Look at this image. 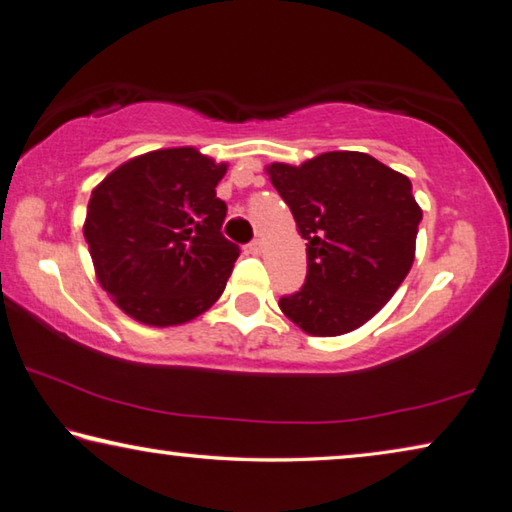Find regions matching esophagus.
Listing matches in <instances>:
<instances>
[{
  "instance_id": "obj_1",
  "label": "esophagus",
  "mask_w": 512,
  "mask_h": 512,
  "mask_svg": "<svg viewBox=\"0 0 512 512\" xmlns=\"http://www.w3.org/2000/svg\"><path fill=\"white\" fill-rule=\"evenodd\" d=\"M246 250H248L250 255H259V253H262V241L253 239V241H250V244L246 246Z\"/></svg>"
}]
</instances>
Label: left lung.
<instances>
[{
  "instance_id": "left-lung-1",
  "label": "left lung",
  "mask_w": 512,
  "mask_h": 512,
  "mask_svg": "<svg viewBox=\"0 0 512 512\" xmlns=\"http://www.w3.org/2000/svg\"><path fill=\"white\" fill-rule=\"evenodd\" d=\"M306 239V280L280 309L309 336L358 329L392 300L414 264L423 212L405 174L362 152L266 167Z\"/></svg>"
}]
</instances>
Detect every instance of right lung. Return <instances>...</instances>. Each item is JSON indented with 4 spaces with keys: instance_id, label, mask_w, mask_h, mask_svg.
I'll use <instances>...</instances> for the list:
<instances>
[{
    "instance_id": "obj_1",
    "label": "right lung",
    "mask_w": 512,
    "mask_h": 512,
    "mask_svg": "<svg viewBox=\"0 0 512 512\" xmlns=\"http://www.w3.org/2000/svg\"><path fill=\"white\" fill-rule=\"evenodd\" d=\"M226 170L172 147L129 159L91 192L85 239L96 277L129 318L172 327L224 293L239 257L221 235L228 208L215 188Z\"/></svg>"
}]
</instances>
